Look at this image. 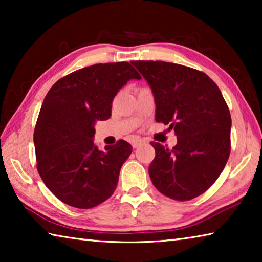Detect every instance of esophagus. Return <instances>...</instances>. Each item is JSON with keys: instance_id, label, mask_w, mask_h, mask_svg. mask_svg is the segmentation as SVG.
Segmentation results:
<instances>
[{"instance_id": "esophagus-1", "label": "esophagus", "mask_w": 262, "mask_h": 262, "mask_svg": "<svg viewBox=\"0 0 262 262\" xmlns=\"http://www.w3.org/2000/svg\"><path fill=\"white\" fill-rule=\"evenodd\" d=\"M142 143V141L141 140H133L132 141V145H133V148H137V147H140V144Z\"/></svg>"}]
</instances>
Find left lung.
Returning a JSON list of instances; mask_svg holds the SVG:
<instances>
[{"instance_id":"left-lung-1","label":"left lung","mask_w":262,"mask_h":262,"mask_svg":"<svg viewBox=\"0 0 262 262\" xmlns=\"http://www.w3.org/2000/svg\"><path fill=\"white\" fill-rule=\"evenodd\" d=\"M151 86L156 121L174 129L172 149L151 142L152 184L165 196L188 201L219 178L231 143V115L221 90L200 70L164 61H132Z\"/></svg>"}]
</instances>
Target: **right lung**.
I'll list each match as a JSON object with an SVG mask.
<instances>
[{
    "instance_id": "1",
    "label": "right lung",
    "mask_w": 262,
    "mask_h": 262,
    "mask_svg": "<svg viewBox=\"0 0 262 262\" xmlns=\"http://www.w3.org/2000/svg\"><path fill=\"white\" fill-rule=\"evenodd\" d=\"M141 75L128 62L98 63L60 78L43 99L33 141L39 174L66 205L89 209L117 188L132 145L120 140L101 151L95 123L107 120L118 91Z\"/></svg>"
}]
</instances>
